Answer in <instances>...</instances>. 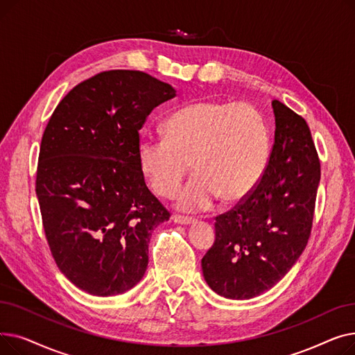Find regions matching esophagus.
Wrapping results in <instances>:
<instances>
[{
	"label": "esophagus",
	"mask_w": 355,
	"mask_h": 355,
	"mask_svg": "<svg viewBox=\"0 0 355 355\" xmlns=\"http://www.w3.org/2000/svg\"><path fill=\"white\" fill-rule=\"evenodd\" d=\"M173 221L177 223V225H193L196 218L187 217V216H181V214H173Z\"/></svg>",
	"instance_id": "esophagus-1"
}]
</instances>
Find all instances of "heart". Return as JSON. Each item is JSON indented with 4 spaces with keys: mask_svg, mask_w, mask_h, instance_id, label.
I'll list each match as a JSON object with an SVG mask.
<instances>
[{
    "mask_svg": "<svg viewBox=\"0 0 355 355\" xmlns=\"http://www.w3.org/2000/svg\"><path fill=\"white\" fill-rule=\"evenodd\" d=\"M164 132L139 139V166L153 190L168 198L191 164L196 175L178 197L185 210H206L218 197L226 204L245 200L266 171L269 129L252 105L196 101L170 115Z\"/></svg>",
    "mask_w": 355,
    "mask_h": 355,
    "instance_id": "heart-1",
    "label": "heart"
}]
</instances>
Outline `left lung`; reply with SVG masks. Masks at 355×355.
<instances>
[{
	"label": "left lung",
	"instance_id": "8db88e82",
	"mask_svg": "<svg viewBox=\"0 0 355 355\" xmlns=\"http://www.w3.org/2000/svg\"><path fill=\"white\" fill-rule=\"evenodd\" d=\"M275 142L257 187L216 217L214 245L201 259L209 286L229 300L273 288L302 254L311 236L321 164L306 121L272 102Z\"/></svg>",
	"mask_w": 355,
	"mask_h": 355
}]
</instances>
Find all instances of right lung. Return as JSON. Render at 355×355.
I'll list each match as a JSON object with an SVG mask.
<instances>
[{
	"label": "right lung",
	"instance_id": "add662e5",
	"mask_svg": "<svg viewBox=\"0 0 355 355\" xmlns=\"http://www.w3.org/2000/svg\"><path fill=\"white\" fill-rule=\"evenodd\" d=\"M175 89L139 70L101 71L74 86L44 129L35 174L55 265L96 296L134 288L153 230L170 218L138 159L139 129Z\"/></svg>",
	"mask_w": 355,
	"mask_h": 355
}]
</instances>
